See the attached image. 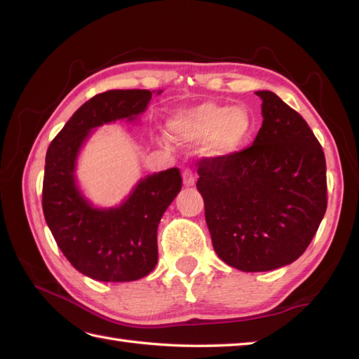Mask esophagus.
<instances>
[{"label":"esophagus","mask_w":359,"mask_h":359,"mask_svg":"<svg viewBox=\"0 0 359 359\" xmlns=\"http://www.w3.org/2000/svg\"><path fill=\"white\" fill-rule=\"evenodd\" d=\"M182 177H184V185L185 187H193L196 177H194V172L191 170H185L182 172Z\"/></svg>","instance_id":"esophagus-1"}]
</instances>
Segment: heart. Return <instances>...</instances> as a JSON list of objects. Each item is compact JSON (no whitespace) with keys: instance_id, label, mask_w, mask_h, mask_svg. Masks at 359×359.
Wrapping results in <instances>:
<instances>
[{"instance_id":"1","label":"heart","mask_w":359,"mask_h":359,"mask_svg":"<svg viewBox=\"0 0 359 359\" xmlns=\"http://www.w3.org/2000/svg\"><path fill=\"white\" fill-rule=\"evenodd\" d=\"M166 126L175 140L202 142L208 139V154L217 157L239 151L253 128L247 109L211 102L177 111Z\"/></svg>"}]
</instances>
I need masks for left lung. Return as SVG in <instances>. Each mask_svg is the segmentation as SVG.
Wrapping results in <instances>:
<instances>
[{"label":"left lung","instance_id":"obj_1","mask_svg":"<svg viewBox=\"0 0 359 359\" xmlns=\"http://www.w3.org/2000/svg\"><path fill=\"white\" fill-rule=\"evenodd\" d=\"M251 147L199 160V189L212 247L242 271L294 262L327 210L325 157L307 121L270 90Z\"/></svg>","mask_w":359,"mask_h":359}]
</instances>
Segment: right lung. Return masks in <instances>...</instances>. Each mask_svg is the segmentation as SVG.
<instances>
[{"mask_svg": "<svg viewBox=\"0 0 359 359\" xmlns=\"http://www.w3.org/2000/svg\"><path fill=\"white\" fill-rule=\"evenodd\" d=\"M151 97L148 89L94 95L74 112L46 154L44 219L67 261L95 280L129 282L154 270L158 222L182 189L179 168H170L142 179L120 207L100 210L75 185V162L90 131L116 120H135Z\"/></svg>", "mask_w": 359, "mask_h": 359, "instance_id": "add662e5", "label": "right lung"}]
</instances>
